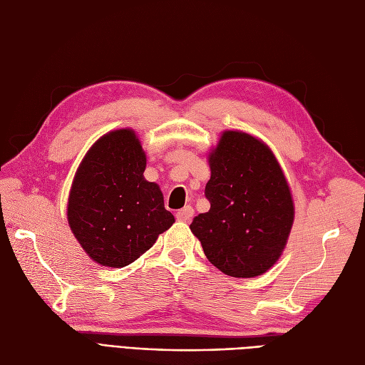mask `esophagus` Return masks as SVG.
I'll return each instance as SVG.
<instances>
[{"label": "esophagus", "mask_w": 365, "mask_h": 365, "mask_svg": "<svg viewBox=\"0 0 365 365\" xmlns=\"http://www.w3.org/2000/svg\"><path fill=\"white\" fill-rule=\"evenodd\" d=\"M193 216H195V210L190 205H187V207H184V208H181V210H178V212H176V219L181 220V222H189V220Z\"/></svg>", "instance_id": "34e87169"}]
</instances>
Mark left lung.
<instances>
[{
	"label": "left lung",
	"mask_w": 365,
	"mask_h": 365,
	"mask_svg": "<svg viewBox=\"0 0 365 365\" xmlns=\"http://www.w3.org/2000/svg\"><path fill=\"white\" fill-rule=\"evenodd\" d=\"M208 163L210 210L195 216L192 233L217 269L231 277H257L280 259L291 233L288 181L272 150L242 130H225Z\"/></svg>",
	"instance_id": "8db88e82"
}]
</instances>
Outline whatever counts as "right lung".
Instances as JSON below:
<instances>
[{
  "label": "right lung",
  "instance_id": "right-lung-1",
  "mask_svg": "<svg viewBox=\"0 0 365 365\" xmlns=\"http://www.w3.org/2000/svg\"><path fill=\"white\" fill-rule=\"evenodd\" d=\"M146 153L132 129L98 138L86 152L68 196L74 237L96 263L123 268L175 222L158 184L146 181Z\"/></svg>",
  "mask_w": 365,
  "mask_h": 365
}]
</instances>
